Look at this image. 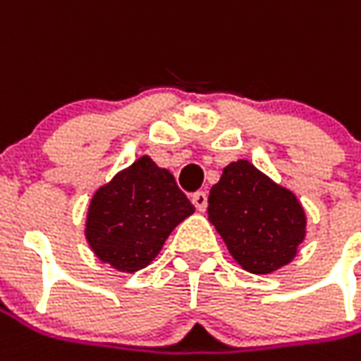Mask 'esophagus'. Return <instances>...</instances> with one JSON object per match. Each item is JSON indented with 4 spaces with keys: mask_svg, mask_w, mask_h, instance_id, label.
<instances>
[{
    "mask_svg": "<svg viewBox=\"0 0 361 361\" xmlns=\"http://www.w3.org/2000/svg\"><path fill=\"white\" fill-rule=\"evenodd\" d=\"M191 203L195 205V209L197 211H205L207 209V193L205 191H197V193H193V197H191Z\"/></svg>",
    "mask_w": 361,
    "mask_h": 361,
    "instance_id": "esophagus-1",
    "label": "esophagus"
}]
</instances>
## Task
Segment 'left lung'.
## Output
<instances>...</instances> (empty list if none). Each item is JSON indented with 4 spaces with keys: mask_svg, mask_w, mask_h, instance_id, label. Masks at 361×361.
I'll list each match as a JSON object with an SVG mask.
<instances>
[{
    "mask_svg": "<svg viewBox=\"0 0 361 361\" xmlns=\"http://www.w3.org/2000/svg\"><path fill=\"white\" fill-rule=\"evenodd\" d=\"M207 203L209 223L250 274L266 276L291 264L307 236V213L297 195L248 160L224 168Z\"/></svg>",
    "mask_w": 361,
    "mask_h": 361,
    "instance_id": "obj_1",
    "label": "left lung"
}]
</instances>
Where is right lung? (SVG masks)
<instances>
[{"label": "right lung", "instance_id": "1", "mask_svg": "<svg viewBox=\"0 0 361 361\" xmlns=\"http://www.w3.org/2000/svg\"><path fill=\"white\" fill-rule=\"evenodd\" d=\"M195 213L173 176L140 156L95 189L85 215L92 252L123 274L146 268L172 231Z\"/></svg>", "mask_w": 361, "mask_h": 361}]
</instances>
